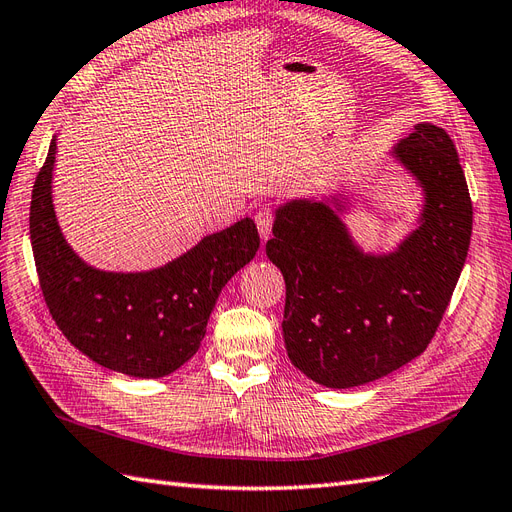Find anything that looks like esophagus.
Instances as JSON below:
<instances>
[{
  "mask_svg": "<svg viewBox=\"0 0 512 512\" xmlns=\"http://www.w3.org/2000/svg\"><path fill=\"white\" fill-rule=\"evenodd\" d=\"M256 226H258V232L262 239H269L271 235V226H273V220H275V211L271 205H260L256 209Z\"/></svg>",
  "mask_w": 512,
  "mask_h": 512,
  "instance_id": "obj_1",
  "label": "esophagus"
}]
</instances>
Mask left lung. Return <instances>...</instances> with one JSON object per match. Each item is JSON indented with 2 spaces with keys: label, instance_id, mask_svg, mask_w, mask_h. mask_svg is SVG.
I'll use <instances>...</instances> for the list:
<instances>
[{
  "label": "left lung",
  "instance_id": "obj_1",
  "mask_svg": "<svg viewBox=\"0 0 512 512\" xmlns=\"http://www.w3.org/2000/svg\"><path fill=\"white\" fill-rule=\"evenodd\" d=\"M423 183V224L395 254L363 256L322 203L275 215L267 256L286 280L284 342L307 378L350 389L425 352L468 256L472 200L457 149L442 128L418 123L395 147Z\"/></svg>",
  "mask_w": 512,
  "mask_h": 512
}]
</instances>
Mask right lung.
Segmentation results:
<instances>
[{
  "instance_id": "obj_1",
  "label": "right lung",
  "mask_w": 512,
  "mask_h": 512,
  "mask_svg": "<svg viewBox=\"0 0 512 512\" xmlns=\"http://www.w3.org/2000/svg\"><path fill=\"white\" fill-rule=\"evenodd\" d=\"M55 138L34 183L29 235L46 307L68 342L91 361L134 378H162L203 342L222 288L256 256L260 237L245 218L205 237L149 273L87 267L64 241L51 200Z\"/></svg>"
}]
</instances>
